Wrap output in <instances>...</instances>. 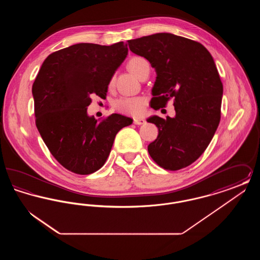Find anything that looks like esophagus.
<instances>
[{
    "instance_id": "obj_1",
    "label": "esophagus",
    "mask_w": 260,
    "mask_h": 260,
    "mask_svg": "<svg viewBox=\"0 0 260 260\" xmlns=\"http://www.w3.org/2000/svg\"><path fill=\"white\" fill-rule=\"evenodd\" d=\"M146 123V121H145V119H143V118H135L134 119V124H143Z\"/></svg>"
}]
</instances>
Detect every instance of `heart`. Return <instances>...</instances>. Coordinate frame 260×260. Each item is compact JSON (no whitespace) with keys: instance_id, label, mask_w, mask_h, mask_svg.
<instances>
[{"instance_id":"heart-1","label":"heart","mask_w":260,"mask_h":260,"mask_svg":"<svg viewBox=\"0 0 260 260\" xmlns=\"http://www.w3.org/2000/svg\"><path fill=\"white\" fill-rule=\"evenodd\" d=\"M145 63H147V61L142 57H134L127 63V68L133 74L138 77ZM144 104H145V100L142 98L125 96V98H121L116 100L114 105H115V108L121 113L137 116V115H140L143 111Z\"/></svg>"}]
</instances>
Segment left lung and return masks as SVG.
<instances>
[{"mask_svg":"<svg viewBox=\"0 0 260 260\" xmlns=\"http://www.w3.org/2000/svg\"><path fill=\"white\" fill-rule=\"evenodd\" d=\"M127 42L156 71L152 107L159 109L174 99V117L147 119L159 129L149 154L165 170L183 169L204 153L220 121L223 86L214 60L202 44L171 33Z\"/></svg>","mask_w":260,"mask_h":260,"instance_id":"obj_1","label":"left lung"}]
</instances>
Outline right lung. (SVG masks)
<instances>
[{
	"label": "right lung",
	"mask_w": 260,
	"mask_h": 260,
	"mask_svg": "<svg viewBox=\"0 0 260 260\" xmlns=\"http://www.w3.org/2000/svg\"><path fill=\"white\" fill-rule=\"evenodd\" d=\"M127 46L81 43L57 50L43 62L32 87L36 125L51 155L78 174L104 165L118 132L133 124L120 114L88 116L90 96H105L127 55Z\"/></svg>",
	"instance_id": "1"
}]
</instances>
